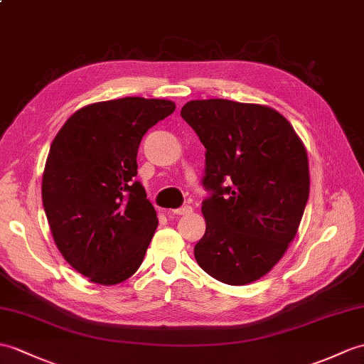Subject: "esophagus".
I'll return each mask as SVG.
<instances>
[{"label":"esophagus","mask_w":364,"mask_h":364,"mask_svg":"<svg viewBox=\"0 0 364 364\" xmlns=\"http://www.w3.org/2000/svg\"><path fill=\"white\" fill-rule=\"evenodd\" d=\"M191 213H192V208L191 206H183L180 209L168 210V214H171V215H189Z\"/></svg>","instance_id":"34e87169"}]
</instances>
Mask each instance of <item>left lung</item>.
Returning <instances> with one entry per match:
<instances>
[{"instance_id":"1","label":"left lung","mask_w":364,"mask_h":364,"mask_svg":"<svg viewBox=\"0 0 364 364\" xmlns=\"http://www.w3.org/2000/svg\"><path fill=\"white\" fill-rule=\"evenodd\" d=\"M183 119L206 147L205 235L197 264L217 281L247 285L282 259L310 192L307 150L274 108L228 99L189 100Z\"/></svg>"}]
</instances>
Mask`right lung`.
<instances>
[{"mask_svg":"<svg viewBox=\"0 0 364 364\" xmlns=\"http://www.w3.org/2000/svg\"><path fill=\"white\" fill-rule=\"evenodd\" d=\"M175 112L167 99L122 97L79 108L50 144L41 198L50 234L75 272L99 285L136 273L158 226L138 175L150 127Z\"/></svg>","mask_w":364,"mask_h":364,"instance_id":"add662e5","label":"right lung"}]
</instances>
